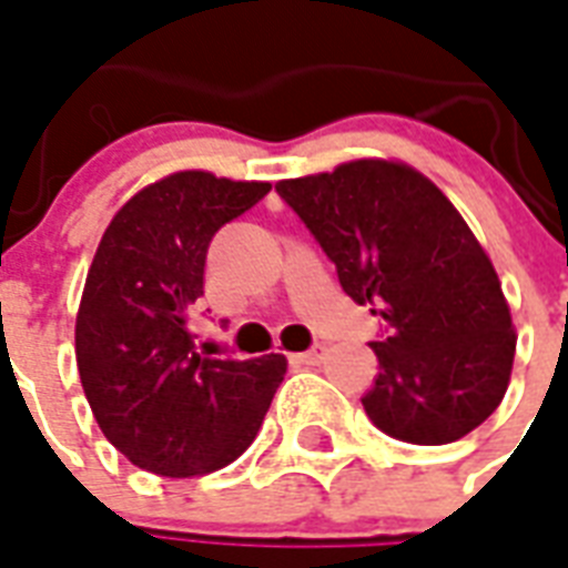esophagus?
I'll return each instance as SVG.
<instances>
[{"mask_svg": "<svg viewBox=\"0 0 568 568\" xmlns=\"http://www.w3.org/2000/svg\"><path fill=\"white\" fill-rule=\"evenodd\" d=\"M327 348L322 346V343H316V346L310 348V352H301V355H292V361L295 364H306V367H318L322 361H325Z\"/></svg>", "mask_w": 568, "mask_h": 568, "instance_id": "34e87169", "label": "esophagus"}]
</instances>
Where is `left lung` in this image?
Returning <instances> with one entry per match:
<instances>
[{
	"mask_svg": "<svg viewBox=\"0 0 568 568\" xmlns=\"http://www.w3.org/2000/svg\"><path fill=\"white\" fill-rule=\"evenodd\" d=\"M276 195L334 262L355 304L385 327L364 413L413 445L455 443L508 388L515 331L497 271L460 213L418 171L361 159L283 180Z\"/></svg>",
	"mask_w": 568,
	"mask_h": 568,
	"instance_id": "8db88e82",
	"label": "left lung"
}]
</instances>
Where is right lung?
<instances>
[{
  "mask_svg": "<svg viewBox=\"0 0 568 568\" xmlns=\"http://www.w3.org/2000/svg\"><path fill=\"white\" fill-rule=\"evenodd\" d=\"M267 192L180 171L138 192L95 250L74 327L83 394L108 443L146 473L204 476L237 460L283 382V355L216 358L189 327L213 234Z\"/></svg>",
  "mask_w": 568,
  "mask_h": 568,
  "instance_id": "add662e5",
  "label": "right lung"
}]
</instances>
